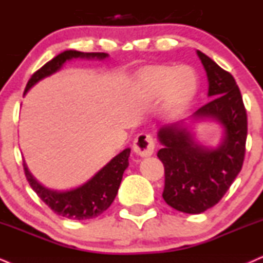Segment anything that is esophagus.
<instances>
[{"label":"esophagus","mask_w":263,"mask_h":263,"mask_svg":"<svg viewBox=\"0 0 263 263\" xmlns=\"http://www.w3.org/2000/svg\"><path fill=\"white\" fill-rule=\"evenodd\" d=\"M154 148V140L151 135L148 134H140L134 141V151L136 154L141 157H149L153 154Z\"/></svg>","instance_id":"esophagus-1"}]
</instances>
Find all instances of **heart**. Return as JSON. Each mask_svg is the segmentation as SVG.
Wrapping results in <instances>:
<instances>
[{
    "instance_id": "heart-1",
    "label": "heart",
    "mask_w": 263,
    "mask_h": 263,
    "mask_svg": "<svg viewBox=\"0 0 263 263\" xmlns=\"http://www.w3.org/2000/svg\"><path fill=\"white\" fill-rule=\"evenodd\" d=\"M140 87L152 98L166 94V106L169 109H178L194 98L197 89V80L194 71L190 68L157 67L143 73L140 80Z\"/></svg>"
}]
</instances>
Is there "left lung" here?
I'll use <instances>...</instances> for the list:
<instances>
[{
	"label": "left lung",
	"instance_id": "1",
	"mask_svg": "<svg viewBox=\"0 0 263 263\" xmlns=\"http://www.w3.org/2000/svg\"><path fill=\"white\" fill-rule=\"evenodd\" d=\"M197 55L208 77V97L214 99L192 118L222 123V142L216 148L202 147L180 123L158 132L163 144L158 158L165 172L163 198L170 207L190 214L202 213L222 200L241 170L248 137V115L234 77L203 52Z\"/></svg>",
	"mask_w": 263,
	"mask_h": 263
}]
</instances>
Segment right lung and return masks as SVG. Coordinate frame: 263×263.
Segmentation results:
<instances>
[{"label": "right lung", "instance_id": "1", "mask_svg": "<svg viewBox=\"0 0 263 263\" xmlns=\"http://www.w3.org/2000/svg\"><path fill=\"white\" fill-rule=\"evenodd\" d=\"M107 56L109 55L105 52H81L76 51V50L63 51L56 58H53L51 61L46 62L43 67L37 69L35 73L31 76L30 80L28 81L27 87H25L24 94L43 78L49 77L58 72L66 61L78 58L104 60ZM129 152H131L129 148L123 149L90 180H88L80 187L69 190V191H53V190L44 187L34 179L24 162L23 167L25 178L29 182L30 187L36 192L41 201L45 202L56 214L74 220L90 219V218L100 216L115 200L123 172L128 166Z\"/></svg>", "mask_w": 263, "mask_h": 263}]
</instances>
